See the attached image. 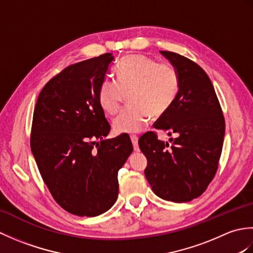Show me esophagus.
<instances>
[{"instance_id":"esophagus-1","label":"esophagus","mask_w":253,"mask_h":253,"mask_svg":"<svg viewBox=\"0 0 253 253\" xmlns=\"http://www.w3.org/2000/svg\"><path fill=\"white\" fill-rule=\"evenodd\" d=\"M131 142H132V146H133V150H135L136 152H139V146H138V137L136 136H131Z\"/></svg>"}]
</instances>
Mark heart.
I'll return each mask as SVG.
<instances>
[{
    "label": "heart",
    "mask_w": 253,
    "mask_h": 253,
    "mask_svg": "<svg viewBox=\"0 0 253 253\" xmlns=\"http://www.w3.org/2000/svg\"><path fill=\"white\" fill-rule=\"evenodd\" d=\"M117 80L106 78L101 83L99 104L107 114H115L121 106L123 90H130V106L124 109L112 126L117 135L140 132L150 117L163 115L178 93L179 77L168 63H157L152 57L132 54L123 57L116 66Z\"/></svg>",
    "instance_id": "1"
}]
</instances>
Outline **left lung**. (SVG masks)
Returning <instances> with one entry per match:
<instances>
[{"label": "left lung", "mask_w": 253, "mask_h": 253, "mask_svg": "<svg viewBox=\"0 0 253 253\" xmlns=\"http://www.w3.org/2000/svg\"><path fill=\"white\" fill-rule=\"evenodd\" d=\"M160 53L178 73L179 89L154 127L176 138L164 142L154 132H147L139 139V147L148 160L144 175L155 195L187 202L201 196L216 173L225 121L207 73L177 53Z\"/></svg>", "instance_id": "1"}]
</instances>
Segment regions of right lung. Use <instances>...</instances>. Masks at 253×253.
<instances>
[{"label": "right lung", "mask_w": 253, "mask_h": 253, "mask_svg": "<svg viewBox=\"0 0 253 253\" xmlns=\"http://www.w3.org/2000/svg\"><path fill=\"white\" fill-rule=\"evenodd\" d=\"M112 53L74 64L42 89L30 147L51 195L67 212L98 216L118 196L117 174L132 152L127 136L105 139L110 124L99 104Z\"/></svg>", "instance_id": "add662e5"}]
</instances>
